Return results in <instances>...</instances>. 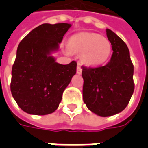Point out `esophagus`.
<instances>
[{"mask_svg":"<svg viewBox=\"0 0 148 148\" xmlns=\"http://www.w3.org/2000/svg\"><path fill=\"white\" fill-rule=\"evenodd\" d=\"M82 67H81V66L79 64L77 65V74H82Z\"/></svg>","mask_w":148,"mask_h":148,"instance_id":"1","label":"esophagus"}]
</instances>
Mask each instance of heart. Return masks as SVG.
I'll list each match as a JSON object with an SVG mask.
<instances>
[{"label": "heart", "mask_w": 148, "mask_h": 148, "mask_svg": "<svg viewBox=\"0 0 148 148\" xmlns=\"http://www.w3.org/2000/svg\"><path fill=\"white\" fill-rule=\"evenodd\" d=\"M68 48L75 54H82V61L89 66H99L108 59L111 44L98 34L82 32L74 35L69 40Z\"/></svg>", "instance_id": "obj_1"}]
</instances>
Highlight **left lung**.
I'll return each instance as SVG.
<instances>
[{"label": "left lung", "instance_id": "obj_1", "mask_svg": "<svg viewBox=\"0 0 148 148\" xmlns=\"http://www.w3.org/2000/svg\"><path fill=\"white\" fill-rule=\"evenodd\" d=\"M112 55L106 66H82L83 101L87 108L101 116L123 111L134 92V66L126 43L112 31L106 29Z\"/></svg>", "mask_w": 148, "mask_h": 148}]
</instances>
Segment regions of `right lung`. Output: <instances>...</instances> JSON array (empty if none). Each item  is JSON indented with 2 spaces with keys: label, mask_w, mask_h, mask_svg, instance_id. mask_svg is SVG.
Listing matches in <instances>:
<instances>
[{
  "label": "right lung",
  "mask_w": 148,
  "mask_h": 148,
  "mask_svg": "<svg viewBox=\"0 0 148 148\" xmlns=\"http://www.w3.org/2000/svg\"><path fill=\"white\" fill-rule=\"evenodd\" d=\"M71 24H43L27 34L18 46L12 68V94L27 113L47 115L58 109L62 93L76 74L77 62H56L50 56L58 48Z\"/></svg>",
  "instance_id": "add662e5"
}]
</instances>
